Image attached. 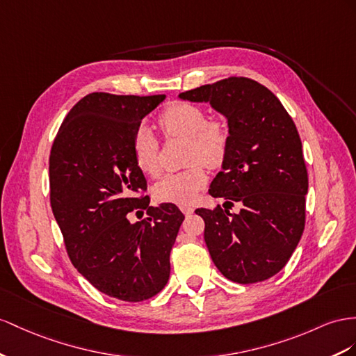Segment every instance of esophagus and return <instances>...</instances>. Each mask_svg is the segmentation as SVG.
<instances>
[{
    "label": "esophagus",
    "mask_w": 356,
    "mask_h": 356,
    "mask_svg": "<svg viewBox=\"0 0 356 356\" xmlns=\"http://www.w3.org/2000/svg\"><path fill=\"white\" fill-rule=\"evenodd\" d=\"M180 211L184 212L185 215H191L194 212V207H191V206H180Z\"/></svg>",
    "instance_id": "esophagus-1"
}]
</instances>
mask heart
<instances>
[{
  "label": "heart",
  "mask_w": 356,
  "mask_h": 356,
  "mask_svg": "<svg viewBox=\"0 0 356 356\" xmlns=\"http://www.w3.org/2000/svg\"><path fill=\"white\" fill-rule=\"evenodd\" d=\"M159 124L168 136L188 138L189 168L162 176L153 188L158 202L189 204L202 189L207 176L200 163L209 168L220 167L229 150V129L221 120H207L203 108L188 102H175L163 109ZM134 161L145 175L154 176L159 170V144L147 126H138L132 136Z\"/></svg>",
  "instance_id": "heart-1"
}]
</instances>
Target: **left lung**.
Masks as SVG:
<instances>
[{"label":"left lung","instance_id":"8db88e82","mask_svg":"<svg viewBox=\"0 0 356 356\" xmlns=\"http://www.w3.org/2000/svg\"><path fill=\"white\" fill-rule=\"evenodd\" d=\"M206 102L229 124V150L209 194L225 204L197 209L215 266L239 284L265 281L291 257L305 227L308 176L296 126L269 88L232 76L179 95Z\"/></svg>","mask_w":356,"mask_h":356}]
</instances>
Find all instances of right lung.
Returning <instances> with one entry per match:
<instances>
[{
	"label": "right lung",
	"mask_w": 356,
	"mask_h": 356,
	"mask_svg": "<svg viewBox=\"0 0 356 356\" xmlns=\"http://www.w3.org/2000/svg\"><path fill=\"white\" fill-rule=\"evenodd\" d=\"M165 95L90 93L70 109L49 156L51 207L74 266L102 293L140 302L165 287L170 252L185 216L149 206L132 136ZM148 211L131 223L129 213Z\"/></svg>",
	"instance_id": "obj_1"
}]
</instances>
